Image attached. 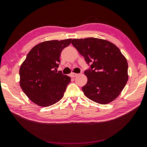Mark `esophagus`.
<instances>
[{
  "label": "esophagus",
  "mask_w": 147,
  "mask_h": 147,
  "mask_svg": "<svg viewBox=\"0 0 147 147\" xmlns=\"http://www.w3.org/2000/svg\"><path fill=\"white\" fill-rule=\"evenodd\" d=\"M78 74H77V73H73L71 74V76L73 77V78H74V77H76V76H78Z\"/></svg>",
  "instance_id": "obj_1"
}]
</instances>
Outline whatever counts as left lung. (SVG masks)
Here are the masks:
<instances>
[{
    "mask_svg": "<svg viewBox=\"0 0 147 147\" xmlns=\"http://www.w3.org/2000/svg\"><path fill=\"white\" fill-rule=\"evenodd\" d=\"M71 43L89 69L84 72L88 82L82 87L85 95L100 104H108L117 97L127 82L128 62L117 47L104 39H74Z\"/></svg>",
    "mask_w": 147,
    "mask_h": 147,
    "instance_id": "8db88e82",
    "label": "left lung"
}]
</instances>
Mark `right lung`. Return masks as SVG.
Returning <instances> with one entry per match:
<instances>
[{
  "label": "right lung",
  "mask_w": 147,
  "mask_h": 147,
  "mask_svg": "<svg viewBox=\"0 0 147 147\" xmlns=\"http://www.w3.org/2000/svg\"><path fill=\"white\" fill-rule=\"evenodd\" d=\"M71 39L42 42L34 47L19 70L20 86L33 102L42 107L54 104L63 96L71 78L57 73L60 54Z\"/></svg>",
  "instance_id": "add662e5"
}]
</instances>
